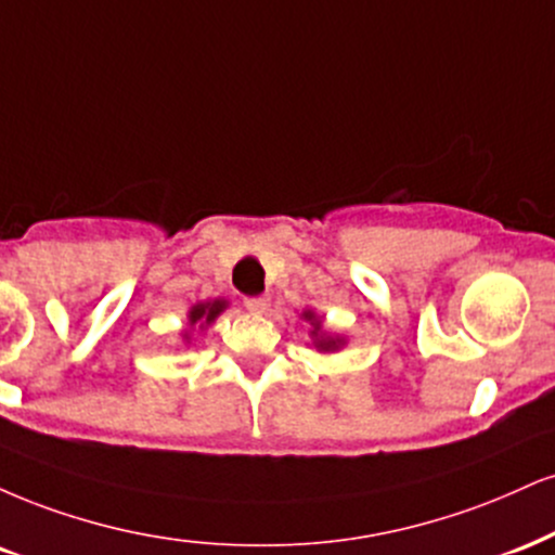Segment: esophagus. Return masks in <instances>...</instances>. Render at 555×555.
Segmentation results:
<instances>
[{"instance_id": "esophagus-1", "label": "esophagus", "mask_w": 555, "mask_h": 555, "mask_svg": "<svg viewBox=\"0 0 555 555\" xmlns=\"http://www.w3.org/2000/svg\"><path fill=\"white\" fill-rule=\"evenodd\" d=\"M245 307L250 312H256V315H263V312H269V297H248L245 299Z\"/></svg>"}]
</instances>
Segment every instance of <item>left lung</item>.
I'll list each match as a JSON object with an SVG mask.
<instances>
[{"label": "left lung", "mask_w": 555, "mask_h": 555, "mask_svg": "<svg viewBox=\"0 0 555 555\" xmlns=\"http://www.w3.org/2000/svg\"><path fill=\"white\" fill-rule=\"evenodd\" d=\"M320 346H323V344H320Z\"/></svg>", "instance_id": "left-lung-1"}]
</instances>
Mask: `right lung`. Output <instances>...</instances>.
I'll return each instance as SVG.
<instances>
[{
    "mask_svg": "<svg viewBox=\"0 0 555 555\" xmlns=\"http://www.w3.org/2000/svg\"><path fill=\"white\" fill-rule=\"evenodd\" d=\"M224 310V302H211V305H196L191 310V323H198V320H204V323H211L214 318L219 315V312ZM202 323V328H204Z\"/></svg>",
    "mask_w": 555,
    "mask_h": 555,
    "instance_id": "1",
    "label": "right lung"
}]
</instances>
